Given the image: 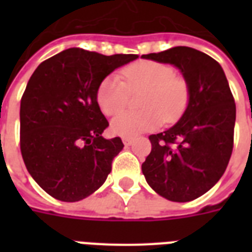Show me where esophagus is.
<instances>
[{
    "label": "esophagus",
    "mask_w": 252,
    "mask_h": 252,
    "mask_svg": "<svg viewBox=\"0 0 252 252\" xmlns=\"http://www.w3.org/2000/svg\"><path fill=\"white\" fill-rule=\"evenodd\" d=\"M123 142H124V145H130V144L133 142V138H132V137H123Z\"/></svg>",
    "instance_id": "esophagus-1"
}]
</instances>
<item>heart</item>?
Returning a JSON list of instances; mask_svg holds the SVG:
<instances>
[{
	"instance_id": "b5f03b06",
	"label": "heart",
	"mask_w": 252,
	"mask_h": 252,
	"mask_svg": "<svg viewBox=\"0 0 252 252\" xmlns=\"http://www.w3.org/2000/svg\"><path fill=\"white\" fill-rule=\"evenodd\" d=\"M122 78L107 76L96 90V100L107 116L126 110L130 93L144 90L140 107L144 110L120 115L111 124L115 134L132 137L142 132L157 129L163 120L176 122L187 108L189 89L187 81L176 76L172 66L152 60L132 63L122 70Z\"/></svg>"
}]
</instances>
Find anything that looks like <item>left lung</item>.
Returning a JSON list of instances; mask_svg holds the SVG:
<instances>
[{"mask_svg": "<svg viewBox=\"0 0 252 252\" xmlns=\"http://www.w3.org/2000/svg\"><path fill=\"white\" fill-rule=\"evenodd\" d=\"M144 59L175 65L189 89L188 106L175 126L150 134L142 163L150 187L165 199L186 203L209 191L230 161L235 102L221 65L197 49L174 47Z\"/></svg>", "mask_w": 252, "mask_h": 252, "instance_id": "left-lung-1", "label": "left lung"}]
</instances>
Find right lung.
<instances>
[{"instance_id": "right-lung-1", "label": "right lung", "mask_w": 252, "mask_h": 252, "mask_svg": "<svg viewBox=\"0 0 252 252\" xmlns=\"http://www.w3.org/2000/svg\"><path fill=\"white\" fill-rule=\"evenodd\" d=\"M137 57L69 48L32 73L21 99V153L30 175L55 199L82 200L107 179L124 144L102 137L108 122L96 90L111 72Z\"/></svg>"}]
</instances>
